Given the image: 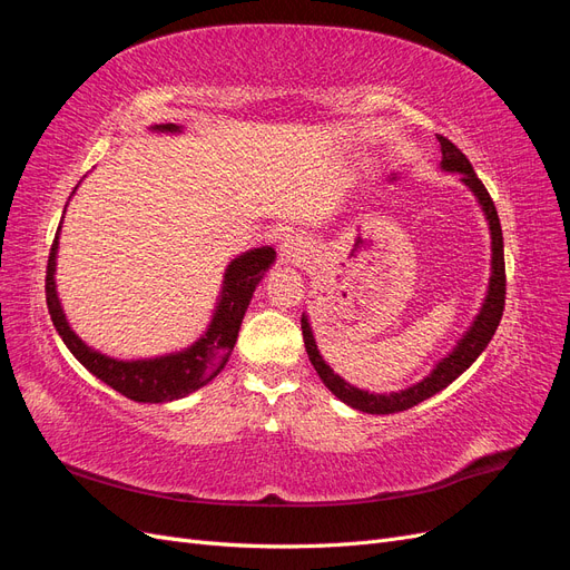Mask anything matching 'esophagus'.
Segmentation results:
<instances>
[{
  "instance_id": "esophagus-1",
  "label": "esophagus",
  "mask_w": 570,
  "mask_h": 570,
  "mask_svg": "<svg viewBox=\"0 0 570 570\" xmlns=\"http://www.w3.org/2000/svg\"><path fill=\"white\" fill-rule=\"evenodd\" d=\"M281 256H283V262H287V264H299V258H302L297 245L292 243V239H287V243L281 245Z\"/></svg>"
}]
</instances>
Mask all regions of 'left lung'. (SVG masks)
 Wrapping results in <instances>:
<instances>
[{
    "label": "left lung",
    "mask_w": 570,
    "mask_h": 570,
    "mask_svg": "<svg viewBox=\"0 0 570 570\" xmlns=\"http://www.w3.org/2000/svg\"><path fill=\"white\" fill-rule=\"evenodd\" d=\"M438 142L442 147V168L444 170H459L461 180L473 189V195L478 197L482 212L488 216L490 223V235H492V275H490V287H488V297L485 304H482L480 314L475 316L473 325L469 327L459 344L454 347L452 354H446L440 364L433 368L428 377H423L421 383L411 385L409 390L402 392H390V394H371L358 387H352L350 383H344L337 373H333V368L325 364L323 356L318 354L316 340L312 335V327H308L306 316H302V335H304V347L308 358L316 368V373L321 375L323 385L331 390L337 400H342L344 404H350L352 409L366 411V413H396V411H406L411 406L421 404L428 396L438 394L440 390H444L450 383H454L456 377L469 368L473 361L482 354V350L488 347L499 321H502L504 314V299H507V271H504V237H502V223H499L494 202L490 197V193L482 185V180L475 176V170L471 166V161L465 159V154L446 137L438 135Z\"/></svg>",
    "instance_id": "left-lung-1"
}]
</instances>
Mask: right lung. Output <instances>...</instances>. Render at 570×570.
<instances>
[{
    "label": "right lung",
    "instance_id": "obj_1",
    "mask_svg": "<svg viewBox=\"0 0 570 570\" xmlns=\"http://www.w3.org/2000/svg\"><path fill=\"white\" fill-rule=\"evenodd\" d=\"M159 132H178L180 128L176 124H161L154 126ZM59 230L51 243L49 258H47V278H45V292H47V308L51 323H55L57 333L61 335L63 344L71 354L88 368L92 375H97L101 383H107L116 392L132 402H174L180 396L204 387L212 383L214 377L226 368L228 356L237 342L239 325H243L245 312L252 302L254 289L258 281L264 278V271L273 264L275 252L271 247L249 249L243 256H237L226 268V281H223L220 302L216 306V314L212 318V325L206 327V333L187 347L185 352L157 356V358H140V361H118L101 352L90 350L68 325L63 308L57 297L55 285V268H57V249H59Z\"/></svg>",
    "mask_w": 570,
    "mask_h": 570
}]
</instances>
